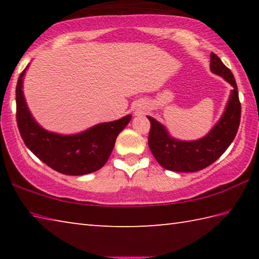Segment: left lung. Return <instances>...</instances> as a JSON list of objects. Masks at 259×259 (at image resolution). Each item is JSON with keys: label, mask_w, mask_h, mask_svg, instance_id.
Masks as SVG:
<instances>
[{"label": "left lung", "mask_w": 259, "mask_h": 259, "mask_svg": "<svg viewBox=\"0 0 259 259\" xmlns=\"http://www.w3.org/2000/svg\"><path fill=\"white\" fill-rule=\"evenodd\" d=\"M210 69L233 87L224 113L213 128L198 140H179L170 136L159 121L147 116L151 122L148 146L156 161L166 170L195 172L212 164L224 153L238 133L241 104L233 74L214 54L210 55Z\"/></svg>", "instance_id": "8db88e82"}]
</instances>
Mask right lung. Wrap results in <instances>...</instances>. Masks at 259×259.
I'll use <instances>...</instances> for the list:
<instances>
[{
  "instance_id": "add662e5",
  "label": "right lung",
  "mask_w": 259,
  "mask_h": 259,
  "mask_svg": "<svg viewBox=\"0 0 259 259\" xmlns=\"http://www.w3.org/2000/svg\"><path fill=\"white\" fill-rule=\"evenodd\" d=\"M27 68L20 74L16 88L17 123L25 145L42 162L60 174L82 176L97 171L107 162L116 137L133 116L125 115L120 120L98 123L74 135L48 131L35 121L26 104L23 81Z\"/></svg>"
}]
</instances>
